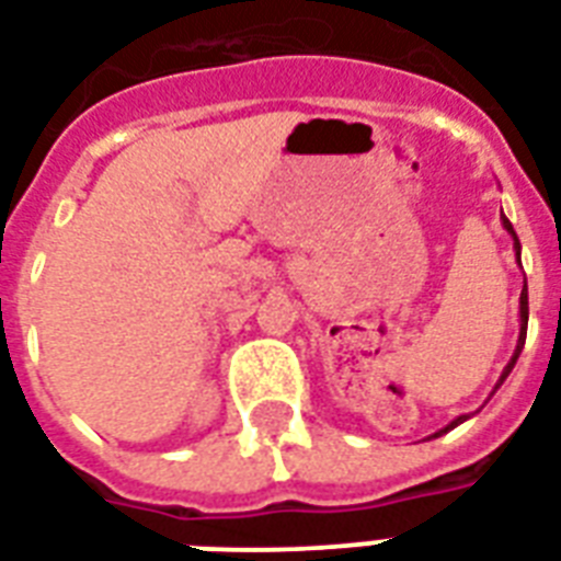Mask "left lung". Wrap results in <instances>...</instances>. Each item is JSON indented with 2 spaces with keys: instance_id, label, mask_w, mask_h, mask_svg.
Masks as SVG:
<instances>
[{
  "instance_id": "left-lung-1",
  "label": "left lung",
  "mask_w": 561,
  "mask_h": 561,
  "mask_svg": "<svg viewBox=\"0 0 561 561\" xmlns=\"http://www.w3.org/2000/svg\"><path fill=\"white\" fill-rule=\"evenodd\" d=\"M503 228H506V231L512 233V240H515V260H518V263H520L518 233L512 231V221L506 219V216H503ZM527 321H529V304H527V286H524V289H520V333H518V345H515V354H512V359H510V363H506V368H503V375H501V380H497V386H494V392L501 389V383H503V380H506V377H510V371H512V368H515V363H518L520 348H524V342H527ZM468 419H471V415H459V419H454V421H450V424H447L445 430H438V433H433V436H442V433H447V430H454V427H457V424H462V421H468Z\"/></svg>"
}]
</instances>
